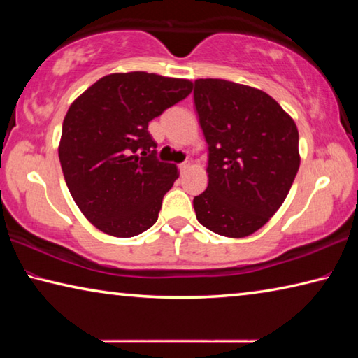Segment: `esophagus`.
Here are the masks:
<instances>
[{
	"label": "esophagus",
	"instance_id": "obj_1",
	"mask_svg": "<svg viewBox=\"0 0 358 358\" xmlns=\"http://www.w3.org/2000/svg\"><path fill=\"white\" fill-rule=\"evenodd\" d=\"M178 169H180V172L187 171V169H189V162H181V164L178 166Z\"/></svg>",
	"mask_w": 358,
	"mask_h": 358
}]
</instances>
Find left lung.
Masks as SVG:
<instances>
[{"label":"left lung","mask_w":358,"mask_h":358,"mask_svg":"<svg viewBox=\"0 0 358 358\" xmlns=\"http://www.w3.org/2000/svg\"><path fill=\"white\" fill-rule=\"evenodd\" d=\"M194 104L208 143V186L192 201L197 221L248 237L287 197L300 167L299 131L271 96L222 78L194 82Z\"/></svg>","instance_id":"1"}]
</instances>
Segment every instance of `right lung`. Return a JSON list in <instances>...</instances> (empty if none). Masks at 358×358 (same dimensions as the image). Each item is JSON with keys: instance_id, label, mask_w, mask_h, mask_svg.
I'll return each mask as SVG.
<instances>
[{"instance_id": "obj_1", "label": "right lung", "mask_w": 358, "mask_h": 358, "mask_svg": "<svg viewBox=\"0 0 358 358\" xmlns=\"http://www.w3.org/2000/svg\"><path fill=\"white\" fill-rule=\"evenodd\" d=\"M191 92L185 78L137 71L102 77L72 102L59 162L77 207L104 234L134 237L157 221L178 169L157 159L148 123Z\"/></svg>"}]
</instances>
